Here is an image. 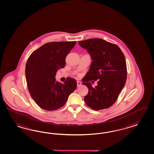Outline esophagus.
<instances>
[{
    "instance_id": "obj_1",
    "label": "esophagus",
    "mask_w": 154,
    "mask_h": 154,
    "mask_svg": "<svg viewBox=\"0 0 154 154\" xmlns=\"http://www.w3.org/2000/svg\"><path fill=\"white\" fill-rule=\"evenodd\" d=\"M82 85V82H79V81H78L77 82V86L78 87H79L80 85Z\"/></svg>"
}]
</instances>
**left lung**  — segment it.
Instances as JSON below:
<instances>
[{
	"instance_id": "8db88e82",
	"label": "left lung",
	"mask_w": 154,
	"mask_h": 154,
	"mask_svg": "<svg viewBox=\"0 0 154 154\" xmlns=\"http://www.w3.org/2000/svg\"><path fill=\"white\" fill-rule=\"evenodd\" d=\"M79 45L87 50L93 60L82 79V84L88 88L84 98L85 104L96 111L109 108L125 85L127 71L125 55L116 45L99 38L79 41ZM92 79L98 80L94 88L90 82Z\"/></svg>"
}]
</instances>
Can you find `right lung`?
I'll list each match as a JSON object with an SVG mask.
<instances>
[{
  "label": "right lung",
  "instance_id": "right-lung-1",
  "mask_svg": "<svg viewBox=\"0 0 154 154\" xmlns=\"http://www.w3.org/2000/svg\"><path fill=\"white\" fill-rule=\"evenodd\" d=\"M76 42H49L29 57L26 79L31 97L40 108L55 110L63 106L76 88V80L67 78L64 83L56 81L57 70L64 68L66 57Z\"/></svg>",
  "mask_w": 154,
  "mask_h": 154
}]
</instances>
